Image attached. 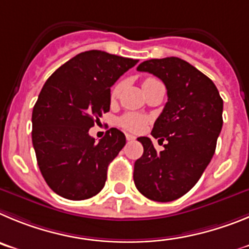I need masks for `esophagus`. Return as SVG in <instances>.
Returning a JSON list of instances; mask_svg holds the SVG:
<instances>
[{"label": "esophagus", "mask_w": 249, "mask_h": 249, "mask_svg": "<svg viewBox=\"0 0 249 249\" xmlns=\"http://www.w3.org/2000/svg\"><path fill=\"white\" fill-rule=\"evenodd\" d=\"M125 136H126V140H127V141L135 140V136L131 135V134H125Z\"/></svg>", "instance_id": "esophagus-1"}]
</instances>
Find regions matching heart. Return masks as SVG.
Masks as SVG:
<instances>
[{"mask_svg":"<svg viewBox=\"0 0 249 249\" xmlns=\"http://www.w3.org/2000/svg\"><path fill=\"white\" fill-rule=\"evenodd\" d=\"M152 80H155V79H154V78H147V79L144 80L142 86L146 84V83L152 82ZM120 88H122V84L118 83V84L113 88V90H111V97H116V95L119 94ZM119 123L123 127L130 130V131H140V130L144 129L145 125H146V119H145L144 116L139 115V114L127 113L120 118Z\"/></svg>","mask_w":249,"mask_h":249,"instance_id":"heart-1","label":"heart"}]
</instances>
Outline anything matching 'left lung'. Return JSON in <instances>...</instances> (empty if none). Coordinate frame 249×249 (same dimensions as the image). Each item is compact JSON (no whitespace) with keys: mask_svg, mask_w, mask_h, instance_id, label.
Returning a JSON list of instances; mask_svg holds the SVG:
<instances>
[{"mask_svg":"<svg viewBox=\"0 0 249 249\" xmlns=\"http://www.w3.org/2000/svg\"><path fill=\"white\" fill-rule=\"evenodd\" d=\"M136 69L166 87L167 103L151 135L167 142L156 152L149 138L138 139L144 154L134 165V182L150 200L170 202L187 194L211 161L223 124V100L213 82L181 58L145 60Z\"/></svg>","mask_w":249,"mask_h":249,"instance_id":"8db88e82","label":"left lung"}]
</instances>
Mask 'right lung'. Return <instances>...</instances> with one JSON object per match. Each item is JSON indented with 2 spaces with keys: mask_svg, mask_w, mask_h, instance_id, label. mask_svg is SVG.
I'll list each match as a JSON object with an SVG mask.
<instances>
[{
  "mask_svg": "<svg viewBox=\"0 0 249 249\" xmlns=\"http://www.w3.org/2000/svg\"><path fill=\"white\" fill-rule=\"evenodd\" d=\"M136 59L87 51L59 67L44 83L32 113V142L47 185L68 200L102 191L109 163L126 139L116 127L99 142L89 129L110 109V87Z\"/></svg>",
  "mask_w": 249,
  "mask_h": 249,
  "instance_id": "add662e5",
  "label": "right lung"
}]
</instances>
